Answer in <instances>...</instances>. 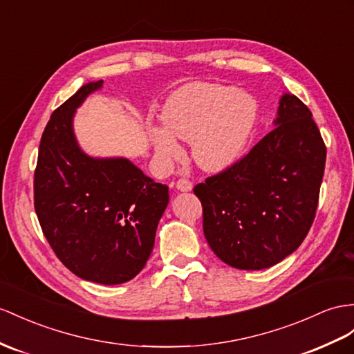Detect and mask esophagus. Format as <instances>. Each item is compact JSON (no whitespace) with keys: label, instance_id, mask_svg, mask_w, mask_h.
Returning <instances> with one entry per match:
<instances>
[{"label":"esophagus","instance_id":"1","mask_svg":"<svg viewBox=\"0 0 354 354\" xmlns=\"http://www.w3.org/2000/svg\"><path fill=\"white\" fill-rule=\"evenodd\" d=\"M176 188L179 189V192H192L193 183L187 178H180L176 180Z\"/></svg>","mask_w":354,"mask_h":354}]
</instances>
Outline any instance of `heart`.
I'll list each match as a JSON object with an SVG mask.
<instances>
[{
	"label": "heart",
	"instance_id": "obj_1",
	"mask_svg": "<svg viewBox=\"0 0 354 354\" xmlns=\"http://www.w3.org/2000/svg\"><path fill=\"white\" fill-rule=\"evenodd\" d=\"M257 113L256 98L247 93L218 84H189L169 97L161 112L166 129L151 127L149 138L162 160L180 157L179 138L193 142L198 166L223 170L245 152Z\"/></svg>",
	"mask_w": 354,
	"mask_h": 354
}]
</instances>
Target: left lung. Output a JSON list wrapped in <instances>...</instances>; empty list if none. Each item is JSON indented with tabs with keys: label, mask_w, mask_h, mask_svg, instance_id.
I'll list each match as a JSON object with an SVG mask.
<instances>
[{
	"label": "left lung",
	"mask_w": 354,
	"mask_h": 354,
	"mask_svg": "<svg viewBox=\"0 0 354 354\" xmlns=\"http://www.w3.org/2000/svg\"><path fill=\"white\" fill-rule=\"evenodd\" d=\"M275 125L245 156L193 189L203 207L205 238L232 268L279 263L315 218L326 165L319 127L290 94L279 100Z\"/></svg>",
	"instance_id": "8db88e82"
}]
</instances>
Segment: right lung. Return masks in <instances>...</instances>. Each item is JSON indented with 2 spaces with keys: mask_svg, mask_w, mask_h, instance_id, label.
Listing matches in <instances>:
<instances>
[{
  "mask_svg": "<svg viewBox=\"0 0 354 354\" xmlns=\"http://www.w3.org/2000/svg\"><path fill=\"white\" fill-rule=\"evenodd\" d=\"M102 80L86 84L53 111L34 171V207L53 252L79 278L113 286L147 265L169 187L125 158H91L71 120Z\"/></svg>",
  "mask_w": 354,
  "mask_h": 354,
  "instance_id": "add662e5",
  "label": "right lung"
}]
</instances>
